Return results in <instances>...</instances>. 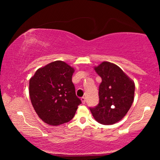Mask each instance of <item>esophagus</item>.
<instances>
[{"mask_svg": "<svg viewBox=\"0 0 160 160\" xmlns=\"http://www.w3.org/2000/svg\"><path fill=\"white\" fill-rule=\"evenodd\" d=\"M81 100H82V102L83 104H85V102H86V98H82V99H81Z\"/></svg>", "mask_w": 160, "mask_h": 160, "instance_id": "34e87169", "label": "esophagus"}]
</instances>
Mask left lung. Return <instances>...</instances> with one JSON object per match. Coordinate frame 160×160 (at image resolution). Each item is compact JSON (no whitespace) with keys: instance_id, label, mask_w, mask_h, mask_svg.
I'll use <instances>...</instances> for the list:
<instances>
[{"instance_id":"8db88e82","label":"left lung","mask_w":160,"mask_h":160,"mask_svg":"<svg viewBox=\"0 0 160 160\" xmlns=\"http://www.w3.org/2000/svg\"><path fill=\"white\" fill-rule=\"evenodd\" d=\"M102 78L99 104L90 108L98 123L109 125L125 117L134 100L135 83L118 65L104 61L94 67Z\"/></svg>"}]
</instances>
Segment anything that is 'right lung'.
Masks as SVG:
<instances>
[{
    "label": "right lung",
    "mask_w": 160,
    "mask_h": 160,
    "mask_svg": "<svg viewBox=\"0 0 160 160\" xmlns=\"http://www.w3.org/2000/svg\"><path fill=\"white\" fill-rule=\"evenodd\" d=\"M74 71L66 62L57 60L38 68L30 78L31 103L46 124L58 126L68 122L82 103L72 82Z\"/></svg>",
    "instance_id": "right-lung-1"
}]
</instances>
